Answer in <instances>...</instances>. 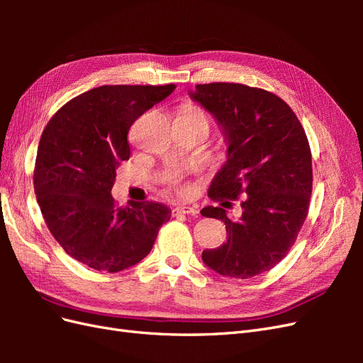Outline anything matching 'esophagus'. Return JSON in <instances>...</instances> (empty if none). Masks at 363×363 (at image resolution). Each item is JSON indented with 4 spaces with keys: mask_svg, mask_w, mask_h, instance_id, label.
<instances>
[{
    "mask_svg": "<svg viewBox=\"0 0 363 363\" xmlns=\"http://www.w3.org/2000/svg\"><path fill=\"white\" fill-rule=\"evenodd\" d=\"M172 213H175V215H196L199 213V211L191 206H177L175 208H172Z\"/></svg>",
    "mask_w": 363,
    "mask_h": 363,
    "instance_id": "esophagus-1",
    "label": "esophagus"
}]
</instances>
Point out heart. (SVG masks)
<instances>
[{"mask_svg": "<svg viewBox=\"0 0 363 363\" xmlns=\"http://www.w3.org/2000/svg\"><path fill=\"white\" fill-rule=\"evenodd\" d=\"M189 113H201L204 115V112L201 111L200 107H196L195 104H184L182 108V115H189ZM171 186L175 189L179 195H188L191 194V186L189 183H186L183 180L182 175H175V177L171 179Z\"/></svg>", "mask_w": 363, "mask_h": 363, "instance_id": "b5f03b06", "label": "heart"}]
</instances>
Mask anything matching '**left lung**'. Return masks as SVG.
I'll use <instances>...</instances> for the list:
<instances>
[{
	"label": "left lung",
	"mask_w": 363,
	"mask_h": 363,
	"mask_svg": "<svg viewBox=\"0 0 363 363\" xmlns=\"http://www.w3.org/2000/svg\"><path fill=\"white\" fill-rule=\"evenodd\" d=\"M211 112L228 142L227 162L208 188L227 207L240 199L242 216L204 207L227 228L225 244L203 251V262L221 276L250 279L288 255L309 212L312 152L292 108L276 94L240 83L196 84L191 94Z\"/></svg>",
	"instance_id": "obj_1"
}]
</instances>
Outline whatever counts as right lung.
<instances>
[{"label":"right lung","instance_id":"1","mask_svg":"<svg viewBox=\"0 0 363 363\" xmlns=\"http://www.w3.org/2000/svg\"><path fill=\"white\" fill-rule=\"evenodd\" d=\"M175 84H106L72 98L48 121L39 142L35 192L47 227L71 257L118 272L151 251L171 208L140 201L118 206L116 168L130 159L128 130Z\"/></svg>","mask_w":363,"mask_h":363}]
</instances>
